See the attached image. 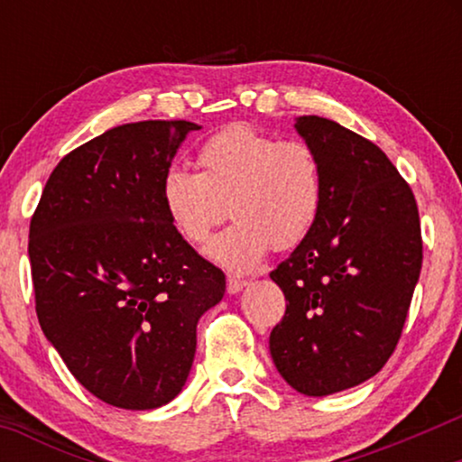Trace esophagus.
Segmentation results:
<instances>
[{"label":"esophagus","instance_id":"obj_1","mask_svg":"<svg viewBox=\"0 0 462 462\" xmlns=\"http://www.w3.org/2000/svg\"><path fill=\"white\" fill-rule=\"evenodd\" d=\"M245 286H248V282L245 280H236V277H229V280H226V292L229 294L242 292Z\"/></svg>","mask_w":462,"mask_h":462}]
</instances>
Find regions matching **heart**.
<instances>
[{
    "mask_svg": "<svg viewBox=\"0 0 462 462\" xmlns=\"http://www.w3.org/2000/svg\"><path fill=\"white\" fill-rule=\"evenodd\" d=\"M199 174L170 168L160 185L163 212L189 244H204L226 212L236 220L206 256L231 271L256 269L269 248L307 239L324 206V168L311 144L231 125L198 153Z\"/></svg>",
    "mask_w": 462,
    "mask_h": 462,
    "instance_id": "1",
    "label": "heart"
}]
</instances>
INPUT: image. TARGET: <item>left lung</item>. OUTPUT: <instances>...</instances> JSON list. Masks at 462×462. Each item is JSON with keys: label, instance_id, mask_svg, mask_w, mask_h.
<instances>
[{"label": "left lung", "instance_id": "left-lung-1", "mask_svg": "<svg viewBox=\"0 0 462 462\" xmlns=\"http://www.w3.org/2000/svg\"><path fill=\"white\" fill-rule=\"evenodd\" d=\"M324 168V206L271 280L286 315L269 337L283 381L324 397L368 381L400 340L420 275L419 208L389 157L332 119L300 116Z\"/></svg>", "mask_w": 462, "mask_h": 462}]
</instances>
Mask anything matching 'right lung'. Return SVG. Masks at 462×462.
<instances>
[{
  "instance_id": "obj_1",
  "label": "right lung",
  "mask_w": 462,
  "mask_h": 462,
  "mask_svg": "<svg viewBox=\"0 0 462 462\" xmlns=\"http://www.w3.org/2000/svg\"><path fill=\"white\" fill-rule=\"evenodd\" d=\"M193 122L106 130L60 160L31 218L37 319L84 387L124 410L166 406L225 273L182 239L160 185Z\"/></svg>"
}]
</instances>
